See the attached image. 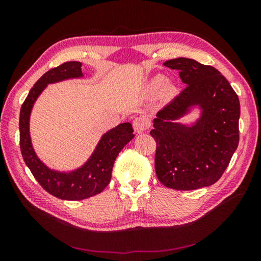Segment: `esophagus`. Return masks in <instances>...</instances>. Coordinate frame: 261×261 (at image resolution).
I'll use <instances>...</instances> for the list:
<instances>
[{
  "instance_id": "esophagus-1",
  "label": "esophagus",
  "mask_w": 261,
  "mask_h": 261,
  "mask_svg": "<svg viewBox=\"0 0 261 261\" xmlns=\"http://www.w3.org/2000/svg\"><path fill=\"white\" fill-rule=\"evenodd\" d=\"M132 125H134V129L137 134H141V132H144L149 127V121L146 117H137L132 123Z\"/></svg>"
}]
</instances>
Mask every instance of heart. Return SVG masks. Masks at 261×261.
<instances>
[{
    "mask_svg": "<svg viewBox=\"0 0 261 261\" xmlns=\"http://www.w3.org/2000/svg\"><path fill=\"white\" fill-rule=\"evenodd\" d=\"M167 83V78L165 76H162V74H158V76L153 77L151 81L148 82L147 84V88L148 91L151 92H158L160 91L163 86L166 85ZM174 87L170 86V85H167L165 88L163 89V95L166 96V98H170L171 95L174 94Z\"/></svg>",
    "mask_w": 261,
    "mask_h": 261,
    "instance_id": "obj_1",
    "label": "heart"
}]
</instances>
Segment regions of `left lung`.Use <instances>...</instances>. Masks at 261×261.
Segmentation results:
<instances>
[{"label":"left lung","mask_w":261,"mask_h":261,"mask_svg":"<svg viewBox=\"0 0 261 261\" xmlns=\"http://www.w3.org/2000/svg\"><path fill=\"white\" fill-rule=\"evenodd\" d=\"M178 70L185 88L156 114L151 136L156 141L155 171L175 190H197L218 182L240 141V100L215 68L192 59L166 61ZM198 105L201 117L192 126L175 122Z\"/></svg>","instance_id":"1"}]
</instances>
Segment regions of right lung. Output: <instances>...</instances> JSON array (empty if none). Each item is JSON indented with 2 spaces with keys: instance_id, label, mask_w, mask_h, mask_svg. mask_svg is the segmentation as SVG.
<instances>
[{
  "instance_id": "add662e5",
  "label": "right lung",
  "mask_w": 261,
  "mask_h": 261,
  "mask_svg": "<svg viewBox=\"0 0 261 261\" xmlns=\"http://www.w3.org/2000/svg\"><path fill=\"white\" fill-rule=\"evenodd\" d=\"M81 62H65L50 69L31 88L19 115V145L26 166L39 184L51 196L64 200H82L103 191L112 178V170L122 148L134 138L131 123H122L101 137L86 163L70 173L49 169L35 154L30 136V115L38 96L48 84L82 78Z\"/></svg>"
}]
</instances>
